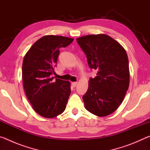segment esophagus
<instances>
[{"instance_id": "esophagus-1", "label": "esophagus", "mask_w": 150, "mask_h": 150, "mask_svg": "<svg viewBox=\"0 0 150 150\" xmlns=\"http://www.w3.org/2000/svg\"><path fill=\"white\" fill-rule=\"evenodd\" d=\"M77 82H73L72 83V85L73 87H75L76 86H77Z\"/></svg>"}]
</instances>
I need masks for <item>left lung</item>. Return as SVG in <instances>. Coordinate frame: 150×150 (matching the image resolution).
Returning a JSON list of instances; mask_svg holds the SVG:
<instances>
[{
	"instance_id": "8db88e82",
	"label": "left lung",
	"mask_w": 150,
	"mask_h": 150,
	"mask_svg": "<svg viewBox=\"0 0 150 150\" xmlns=\"http://www.w3.org/2000/svg\"><path fill=\"white\" fill-rule=\"evenodd\" d=\"M77 42L89 67L97 71L83 96L85 108L98 116L110 115L121 105L128 89L130 71L126 51L106 34L85 35Z\"/></svg>"
}]
</instances>
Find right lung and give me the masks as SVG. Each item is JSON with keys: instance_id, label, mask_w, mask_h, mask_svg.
Masks as SVG:
<instances>
[{"instance_id": "add662e5", "label": "right lung", "mask_w": 150, "mask_h": 150, "mask_svg": "<svg viewBox=\"0 0 150 150\" xmlns=\"http://www.w3.org/2000/svg\"><path fill=\"white\" fill-rule=\"evenodd\" d=\"M73 38L45 35L35 42L25 55L22 81L25 93L32 108L40 116L54 118L65 110L71 94L70 83L52 77L61 47L71 44Z\"/></svg>"}]
</instances>
